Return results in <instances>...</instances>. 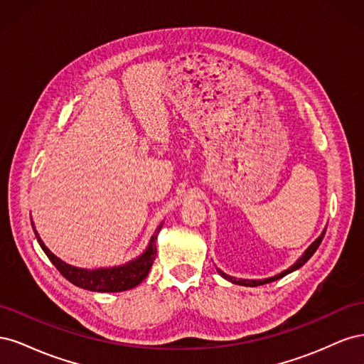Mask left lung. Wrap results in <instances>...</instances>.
Listing matches in <instances>:
<instances>
[{
  "label": "left lung",
  "instance_id": "left-lung-1",
  "mask_svg": "<svg viewBox=\"0 0 364 364\" xmlns=\"http://www.w3.org/2000/svg\"><path fill=\"white\" fill-rule=\"evenodd\" d=\"M325 230H326V228L322 230V234L318 235V237L313 241V243L306 247V250L302 253V257H301L299 259H297V261L293 264V266H290L287 270H282L281 273L274 274V277H270V278H266V279H243V278H234V277H230V274L225 273L223 270H220V269H217V272H218L220 277L225 278L226 281L232 282V284H238V285H245V287H258V285H264V284H269V282H273V281H277V279H281V278L285 277V274H289V273L297 270L299 267H302L304 264L314 255V252L317 250V247L321 246V243H322L323 235H325Z\"/></svg>",
  "mask_w": 364,
  "mask_h": 364
}]
</instances>
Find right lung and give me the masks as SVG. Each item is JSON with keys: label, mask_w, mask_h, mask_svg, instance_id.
<instances>
[{"label": "right lung", "mask_w": 364, "mask_h": 364, "mask_svg": "<svg viewBox=\"0 0 364 364\" xmlns=\"http://www.w3.org/2000/svg\"><path fill=\"white\" fill-rule=\"evenodd\" d=\"M33 225V223H31ZM164 222L156 228L155 234L151 235L146 250L138 255L136 258L130 259L124 264H119V266L112 267H97V269H85V267H75L71 264L62 261L59 257L54 255V253L43 245L42 238L39 237L38 230L33 225V230H35V235L38 238V243L46 252L48 259L56 266V269L60 272L63 278H67L71 284L77 285V287L97 291V293H118V291H126L136 287L138 284L146 279L149 274L151 264L155 261L156 257V238L159 230L162 228Z\"/></svg>", "instance_id": "right-lung-1"}]
</instances>
